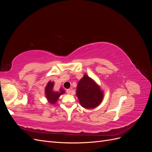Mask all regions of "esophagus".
Returning a JSON list of instances; mask_svg holds the SVG:
<instances>
[{"label": "esophagus", "instance_id": "esophagus-1", "mask_svg": "<svg viewBox=\"0 0 152 152\" xmlns=\"http://www.w3.org/2000/svg\"><path fill=\"white\" fill-rule=\"evenodd\" d=\"M71 91H72V89H67V90H66V93H67V94H70Z\"/></svg>", "mask_w": 152, "mask_h": 152}]
</instances>
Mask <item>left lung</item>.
Here are the masks:
<instances>
[{
  "label": "left lung",
  "instance_id": "left-lung-1",
  "mask_svg": "<svg viewBox=\"0 0 152 152\" xmlns=\"http://www.w3.org/2000/svg\"><path fill=\"white\" fill-rule=\"evenodd\" d=\"M76 92L81 106L86 108L96 107L103 99V92L99 87L86 74L79 82Z\"/></svg>",
  "mask_w": 152,
  "mask_h": 152
}]
</instances>
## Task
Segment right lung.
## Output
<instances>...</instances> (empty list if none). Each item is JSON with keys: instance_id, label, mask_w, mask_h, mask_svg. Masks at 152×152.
I'll list each match as a JSON object with an SVG mask.
<instances>
[{"instance_id": "obj_1", "label": "right lung", "mask_w": 152, "mask_h": 152, "mask_svg": "<svg viewBox=\"0 0 152 152\" xmlns=\"http://www.w3.org/2000/svg\"><path fill=\"white\" fill-rule=\"evenodd\" d=\"M54 82H49L45 87V96L48 98L49 102L50 104L56 103L58 98L60 96L61 94L65 93V91L61 89L59 91H53Z\"/></svg>"}]
</instances>
